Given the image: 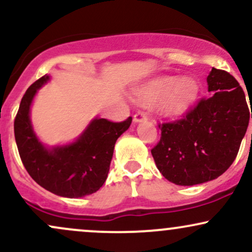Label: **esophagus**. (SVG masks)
Returning <instances> with one entry per match:
<instances>
[{
  "instance_id": "1",
  "label": "esophagus",
  "mask_w": 252,
  "mask_h": 252,
  "mask_svg": "<svg viewBox=\"0 0 252 252\" xmlns=\"http://www.w3.org/2000/svg\"><path fill=\"white\" fill-rule=\"evenodd\" d=\"M147 120H148V116H147V114L144 111H137L134 115V122L136 123L143 122V121H147Z\"/></svg>"
}]
</instances>
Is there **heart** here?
Returning a JSON list of instances; mask_svg holds the SVG:
<instances>
[{
    "label": "heart",
    "mask_w": 252,
    "mask_h": 252,
    "mask_svg": "<svg viewBox=\"0 0 252 252\" xmlns=\"http://www.w3.org/2000/svg\"><path fill=\"white\" fill-rule=\"evenodd\" d=\"M199 86L193 78H185L179 82L175 77H162L142 86L136 96L144 103H152L166 98L162 111L169 116L184 114L198 97Z\"/></svg>",
    "instance_id": "b5f03b06"
}]
</instances>
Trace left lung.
Instances as JSON below:
<instances>
[{"label": "left lung", "mask_w": 252, "mask_h": 252, "mask_svg": "<svg viewBox=\"0 0 252 252\" xmlns=\"http://www.w3.org/2000/svg\"><path fill=\"white\" fill-rule=\"evenodd\" d=\"M207 85L212 96L201 98L180 120L158 123L161 137L152 155L161 174L175 185L193 186L220 176L247 132L250 110L236 78L213 67Z\"/></svg>", "instance_id": "left-lung-1"}]
</instances>
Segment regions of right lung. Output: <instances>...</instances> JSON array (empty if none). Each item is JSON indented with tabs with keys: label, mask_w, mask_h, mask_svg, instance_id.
Listing matches in <instances>:
<instances>
[{
	"label": "right lung",
	"mask_w": 252,
	"mask_h": 252,
	"mask_svg": "<svg viewBox=\"0 0 252 252\" xmlns=\"http://www.w3.org/2000/svg\"><path fill=\"white\" fill-rule=\"evenodd\" d=\"M50 77L37 79L20 103L14 134L20 158L36 184L54 194L79 198L97 192L108 178L117 138L129 128L132 117L123 122L96 118L76 142L47 149L37 140L30 120V109L36 90Z\"/></svg>",
	"instance_id": "add662e5"
}]
</instances>
